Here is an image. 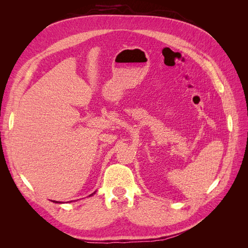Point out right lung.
<instances>
[{
	"instance_id": "obj_1",
	"label": "right lung",
	"mask_w": 248,
	"mask_h": 248,
	"mask_svg": "<svg viewBox=\"0 0 248 248\" xmlns=\"http://www.w3.org/2000/svg\"><path fill=\"white\" fill-rule=\"evenodd\" d=\"M95 192H93V193H91V194H90V196H93V194H94ZM89 196V197H90ZM51 202H58V201H51ZM70 202H72V201H70Z\"/></svg>"
}]
</instances>
